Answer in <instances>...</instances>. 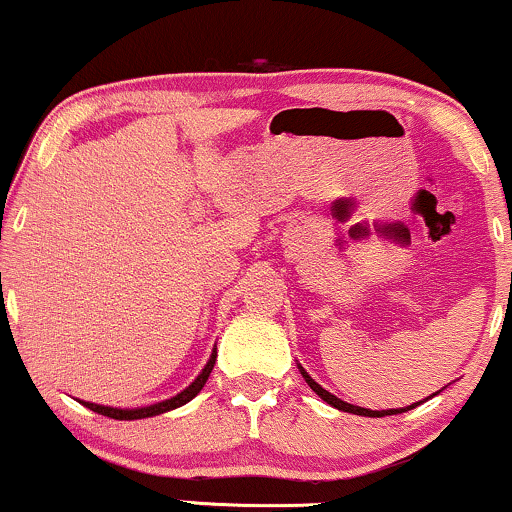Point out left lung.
<instances>
[{
  "mask_svg": "<svg viewBox=\"0 0 512 512\" xmlns=\"http://www.w3.org/2000/svg\"><path fill=\"white\" fill-rule=\"evenodd\" d=\"M297 366H299L301 376H304V380L308 383V387H311V390H313L315 394H318V397H320L322 401H327L329 406H334L336 410H343V413H355V415H364V417H385V415L406 413V410L420 406V403H422V401H417V403H413V406H406V408H390V410H369V408H362V406H352V403L341 401L338 397H334V394H331V392H327L325 387L315 383V380H313L311 376H308V371L304 369V366H301V364H297ZM436 394H438V392H436ZM427 399H431V397H427ZM427 399H424V401H427Z\"/></svg>",
  "mask_w": 512,
  "mask_h": 512,
  "instance_id": "left-lung-1",
  "label": "left lung"
}]
</instances>
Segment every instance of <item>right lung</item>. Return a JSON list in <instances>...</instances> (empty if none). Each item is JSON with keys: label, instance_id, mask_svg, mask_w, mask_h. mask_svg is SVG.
Returning a JSON list of instances; mask_svg holds the SVG:
<instances>
[{"label": "right lung", "instance_id": "add662e5", "mask_svg": "<svg viewBox=\"0 0 512 512\" xmlns=\"http://www.w3.org/2000/svg\"><path fill=\"white\" fill-rule=\"evenodd\" d=\"M215 357H218V348H213L211 357H208V362H206L204 369H201L199 376L194 378L192 383L187 385L183 392H178L176 397H171V399L150 403V406H143V408H113V406H99V403H90V401H81V403H83L85 408L95 410V413H99V415L113 417V420H143V417L162 415V413H167V410H174V408L185 406L187 401H192L201 390H204L206 380H208V376H211V371H213Z\"/></svg>", "mask_w": 512, "mask_h": 512}]
</instances>
